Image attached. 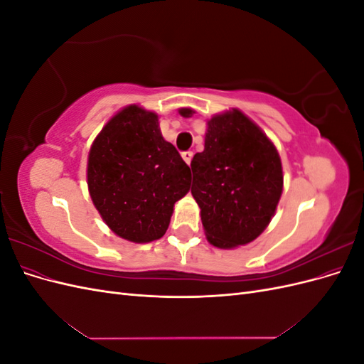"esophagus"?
Returning <instances> with one entry per match:
<instances>
[{"label":"esophagus","instance_id":"1","mask_svg":"<svg viewBox=\"0 0 364 364\" xmlns=\"http://www.w3.org/2000/svg\"><path fill=\"white\" fill-rule=\"evenodd\" d=\"M193 155H194V153L190 151V150H188V151H183V153H182V159L190 165V164H191V159H193Z\"/></svg>","mask_w":364,"mask_h":364}]
</instances>
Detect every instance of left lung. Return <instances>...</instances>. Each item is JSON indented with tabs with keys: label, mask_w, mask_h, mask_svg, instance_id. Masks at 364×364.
Segmentation results:
<instances>
[{
	"label": "left lung",
	"mask_w": 364,
	"mask_h": 364,
	"mask_svg": "<svg viewBox=\"0 0 364 364\" xmlns=\"http://www.w3.org/2000/svg\"><path fill=\"white\" fill-rule=\"evenodd\" d=\"M179 114L190 118L191 107ZM191 194L200 206L209 243L218 249L258 238L279 203L284 174L269 136L238 109L208 119L205 150L191 161Z\"/></svg>",
	"instance_id": "8db88e82"
}]
</instances>
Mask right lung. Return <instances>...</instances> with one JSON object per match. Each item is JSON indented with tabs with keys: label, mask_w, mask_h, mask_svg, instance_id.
<instances>
[{
	"label": "right lung",
	"mask_w": 364,
	"mask_h": 364,
	"mask_svg": "<svg viewBox=\"0 0 364 364\" xmlns=\"http://www.w3.org/2000/svg\"><path fill=\"white\" fill-rule=\"evenodd\" d=\"M86 179L109 229L132 243H149L167 230L174 203L190 191L191 171L164 139L158 114L130 105L95 136Z\"/></svg>",
	"instance_id": "right-lung-1"
}]
</instances>
